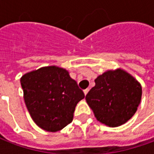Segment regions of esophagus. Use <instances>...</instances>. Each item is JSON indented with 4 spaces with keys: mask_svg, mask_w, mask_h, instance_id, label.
Segmentation results:
<instances>
[{
    "mask_svg": "<svg viewBox=\"0 0 154 154\" xmlns=\"http://www.w3.org/2000/svg\"><path fill=\"white\" fill-rule=\"evenodd\" d=\"M88 91H89V89H85V90L83 91L84 94H85V96H86V95H87V92H88Z\"/></svg>",
    "mask_w": 154,
    "mask_h": 154,
    "instance_id": "obj_1",
    "label": "esophagus"
}]
</instances>
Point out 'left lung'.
<instances>
[{
    "instance_id": "1",
    "label": "left lung",
    "mask_w": 154,
    "mask_h": 154,
    "mask_svg": "<svg viewBox=\"0 0 154 154\" xmlns=\"http://www.w3.org/2000/svg\"><path fill=\"white\" fill-rule=\"evenodd\" d=\"M96 85L86 96L97 120L110 127L126 123L139 106L142 88L125 71H108L95 80Z\"/></svg>"
}]
</instances>
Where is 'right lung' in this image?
I'll return each mask as SVG.
<instances>
[{
    "label": "right lung",
    "mask_w": 154,
    "mask_h": 154,
    "mask_svg": "<svg viewBox=\"0 0 154 154\" xmlns=\"http://www.w3.org/2000/svg\"><path fill=\"white\" fill-rule=\"evenodd\" d=\"M20 83L32 119L48 132H57L69 125L77 104L85 97L68 72L55 66L26 73Z\"/></svg>",
    "instance_id": "obj_1"
}]
</instances>
